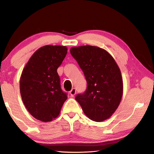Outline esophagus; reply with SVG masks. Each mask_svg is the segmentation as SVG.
Wrapping results in <instances>:
<instances>
[{"label": "esophagus", "instance_id": "1", "mask_svg": "<svg viewBox=\"0 0 154 154\" xmlns=\"http://www.w3.org/2000/svg\"><path fill=\"white\" fill-rule=\"evenodd\" d=\"M75 94H76V89H75V88H72V89L70 91V95H71L72 97H73Z\"/></svg>", "mask_w": 154, "mask_h": 154}]
</instances>
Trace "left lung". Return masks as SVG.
Masks as SVG:
<instances>
[{
    "label": "left lung",
    "mask_w": 154,
    "mask_h": 154,
    "mask_svg": "<svg viewBox=\"0 0 154 154\" xmlns=\"http://www.w3.org/2000/svg\"><path fill=\"white\" fill-rule=\"evenodd\" d=\"M70 51L88 83L85 93L75 98L83 113L95 122L111 118L123 95V79L116 60L107 51L96 46L72 47Z\"/></svg>",
    "instance_id": "obj_1"
}]
</instances>
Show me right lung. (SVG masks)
<instances>
[{"label": "right lung", "instance_id": "right-lung-1", "mask_svg": "<svg viewBox=\"0 0 154 154\" xmlns=\"http://www.w3.org/2000/svg\"><path fill=\"white\" fill-rule=\"evenodd\" d=\"M67 51L66 46L41 47L23 69L20 80L21 97L28 112L38 120L48 122L56 118L67 99L57 72Z\"/></svg>", "mask_w": 154, "mask_h": 154}]
</instances>
